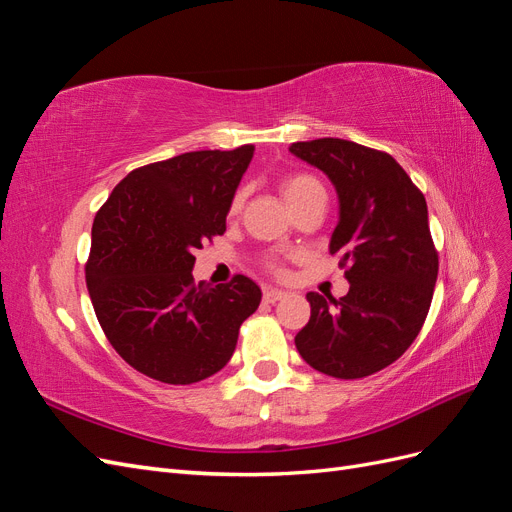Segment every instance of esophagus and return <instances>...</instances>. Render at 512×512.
I'll use <instances>...</instances> for the list:
<instances>
[{"mask_svg":"<svg viewBox=\"0 0 512 512\" xmlns=\"http://www.w3.org/2000/svg\"><path fill=\"white\" fill-rule=\"evenodd\" d=\"M286 297L284 290H277V288H267L265 294H262V299H265V303H277L282 301Z\"/></svg>","mask_w":512,"mask_h":512,"instance_id":"obj_1","label":"esophagus"}]
</instances>
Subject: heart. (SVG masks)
<instances>
[{"instance_id":"1","label":"heart","mask_w":512,"mask_h":512,"mask_svg":"<svg viewBox=\"0 0 512 512\" xmlns=\"http://www.w3.org/2000/svg\"><path fill=\"white\" fill-rule=\"evenodd\" d=\"M280 190H282L284 198L288 200V205L292 207V211L297 209L301 203H305V200H307L309 196L324 192L322 183H320L316 177L307 175V173L286 175V177L280 181ZM241 203H243V194L237 192L235 198H232V203H230V213H235V211L241 207ZM265 267H267V271H271V273H275V275H282V273H284V262H282L280 258H277V256H267V258H265Z\"/></svg>"}]
</instances>
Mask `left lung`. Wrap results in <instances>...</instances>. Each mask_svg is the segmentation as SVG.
Listing matches in <instances>:
<instances>
[{
	"instance_id": "obj_1",
	"label": "left lung",
	"mask_w": 512,
	"mask_h": 512,
	"mask_svg": "<svg viewBox=\"0 0 512 512\" xmlns=\"http://www.w3.org/2000/svg\"><path fill=\"white\" fill-rule=\"evenodd\" d=\"M339 196L331 254L350 290L333 299L307 292L309 322L294 337L307 365L339 380L389 367L421 333L438 280L427 203L389 153L344 138L292 143Z\"/></svg>"
}]
</instances>
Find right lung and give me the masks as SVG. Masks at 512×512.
I'll use <instances>...</instances> for the list:
<instances>
[{"label": "right lung", "instance_id": "add662e5", "mask_svg": "<svg viewBox=\"0 0 512 512\" xmlns=\"http://www.w3.org/2000/svg\"><path fill=\"white\" fill-rule=\"evenodd\" d=\"M254 145L153 162L123 177L91 226V305L123 361L166 384L213 376L237 346L262 292L245 275L194 284L196 256L224 235Z\"/></svg>", "mask_w": 512, "mask_h": 512}]
</instances>
